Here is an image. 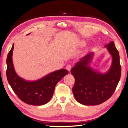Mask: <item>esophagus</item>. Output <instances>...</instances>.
Segmentation results:
<instances>
[{"label":"esophagus","instance_id":"obj_1","mask_svg":"<svg viewBox=\"0 0 128 128\" xmlns=\"http://www.w3.org/2000/svg\"><path fill=\"white\" fill-rule=\"evenodd\" d=\"M72 65H71V64H68V65L66 66V69L68 71H69V72H70L71 69H72Z\"/></svg>","mask_w":128,"mask_h":128}]
</instances>
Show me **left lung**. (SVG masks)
I'll use <instances>...</instances> for the list:
<instances>
[{"label": "left lung", "mask_w": 128, "mask_h": 128, "mask_svg": "<svg viewBox=\"0 0 128 128\" xmlns=\"http://www.w3.org/2000/svg\"><path fill=\"white\" fill-rule=\"evenodd\" d=\"M112 56V64L106 74L95 72L88 66L94 53L82 58L71 70L75 78L72 92L76 101L85 106L99 105L111 97L121 77L120 56L114 42L105 46Z\"/></svg>", "instance_id": "1"}]
</instances>
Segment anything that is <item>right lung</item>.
Segmentation results:
<instances>
[{
    "label": "right lung",
    "mask_w": 128,
    "mask_h": 128,
    "mask_svg": "<svg viewBox=\"0 0 128 128\" xmlns=\"http://www.w3.org/2000/svg\"><path fill=\"white\" fill-rule=\"evenodd\" d=\"M14 47L13 44L6 60V75L12 89L22 101L29 105L41 106L46 104L53 95L56 83L68 72L61 69L50 73L38 80H25L18 76L14 71L12 58Z\"/></svg>",
    "instance_id": "1"
}]
</instances>
